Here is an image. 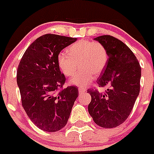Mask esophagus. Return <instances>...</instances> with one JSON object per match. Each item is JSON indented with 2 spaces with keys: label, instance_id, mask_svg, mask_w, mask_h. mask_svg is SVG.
<instances>
[{
  "label": "esophagus",
  "instance_id": "esophagus-1",
  "mask_svg": "<svg viewBox=\"0 0 154 154\" xmlns=\"http://www.w3.org/2000/svg\"><path fill=\"white\" fill-rule=\"evenodd\" d=\"M85 92H86V90H85L84 88H82V87L79 88V93H85Z\"/></svg>",
  "mask_w": 154,
  "mask_h": 154
}]
</instances>
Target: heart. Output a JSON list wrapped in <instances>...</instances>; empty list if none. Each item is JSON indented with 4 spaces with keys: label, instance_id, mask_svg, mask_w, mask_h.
Instances as JSON below:
<instances>
[{
    "label": "heart",
    "instance_id": "heart-1",
    "mask_svg": "<svg viewBox=\"0 0 154 154\" xmlns=\"http://www.w3.org/2000/svg\"><path fill=\"white\" fill-rule=\"evenodd\" d=\"M108 62V53L106 47L99 42L81 39L68 47V54L61 52L57 55V64L63 74L72 76L70 79L74 86L84 87L93 80V74H101Z\"/></svg>",
    "mask_w": 154,
    "mask_h": 154
}]
</instances>
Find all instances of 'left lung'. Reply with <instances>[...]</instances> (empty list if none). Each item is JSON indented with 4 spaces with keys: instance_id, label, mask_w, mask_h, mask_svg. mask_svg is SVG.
<instances>
[{
    "instance_id": "obj_1",
    "label": "left lung",
    "mask_w": 154,
    "mask_h": 154,
    "mask_svg": "<svg viewBox=\"0 0 154 154\" xmlns=\"http://www.w3.org/2000/svg\"><path fill=\"white\" fill-rule=\"evenodd\" d=\"M94 39L102 43L108 53V62L97 84L110 88L104 93L87 90L92 98L88 111L97 125L115 128L128 118L139 96L141 67L129 47L117 38L104 35Z\"/></svg>"
}]
</instances>
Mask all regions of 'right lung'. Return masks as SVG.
<instances>
[{
  "instance_id": "obj_1",
  "label": "right lung",
  "mask_w": 154,
  "mask_h": 154,
  "mask_svg": "<svg viewBox=\"0 0 154 154\" xmlns=\"http://www.w3.org/2000/svg\"><path fill=\"white\" fill-rule=\"evenodd\" d=\"M76 38L45 34L27 48L17 70L22 105L30 120L45 132H57L66 125L79 91L62 89L65 77L57 64V55Z\"/></svg>"
}]
</instances>
